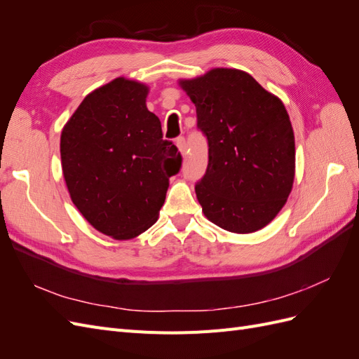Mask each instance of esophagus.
Segmentation results:
<instances>
[{
    "mask_svg": "<svg viewBox=\"0 0 359 359\" xmlns=\"http://www.w3.org/2000/svg\"><path fill=\"white\" fill-rule=\"evenodd\" d=\"M175 144H177L178 149L181 151V154H186V151H187V142H186V137H184V136L177 137V139H175Z\"/></svg>",
    "mask_w": 359,
    "mask_h": 359,
    "instance_id": "esophagus-1",
    "label": "esophagus"
}]
</instances>
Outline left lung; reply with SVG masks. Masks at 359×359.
<instances>
[{"label": "left lung", "instance_id": "left-lung-1", "mask_svg": "<svg viewBox=\"0 0 359 359\" xmlns=\"http://www.w3.org/2000/svg\"><path fill=\"white\" fill-rule=\"evenodd\" d=\"M180 85L208 140V166L194 187L206 219L235 233L262 229L283 208L295 177L285 104L235 69H212Z\"/></svg>", "mask_w": 359, "mask_h": 359}]
</instances>
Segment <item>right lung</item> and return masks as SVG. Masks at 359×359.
<instances>
[{
	"label": "right lung",
	"instance_id": "1",
	"mask_svg": "<svg viewBox=\"0 0 359 359\" xmlns=\"http://www.w3.org/2000/svg\"><path fill=\"white\" fill-rule=\"evenodd\" d=\"M148 86L116 78L88 94L64 126L61 163L86 222L130 240L157 222L182 157L147 109Z\"/></svg>",
	"mask_w": 359,
	"mask_h": 359
}]
</instances>
